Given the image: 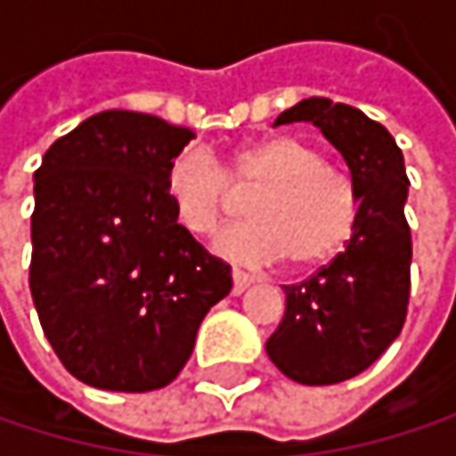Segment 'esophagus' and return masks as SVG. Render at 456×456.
Returning <instances> with one entry per match:
<instances>
[{
  "mask_svg": "<svg viewBox=\"0 0 456 456\" xmlns=\"http://www.w3.org/2000/svg\"><path fill=\"white\" fill-rule=\"evenodd\" d=\"M250 285H253V277L250 274H245L240 269L232 272V296H242Z\"/></svg>",
  "mask_w": 456,
  "mask_h": 456,
  "instance_id": "esophagus-1",
  "label": "esophagus"
}]
</instances>
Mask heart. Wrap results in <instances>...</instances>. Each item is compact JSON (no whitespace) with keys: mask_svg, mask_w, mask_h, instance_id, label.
<instances>
[{"mask_svg":"<svg viewBox=\"0 0 456 456\" xmlns=\"http://www.w3.org/2000/svg\"><path fill=\"white\" fill-rule=\"evenodd\" d=\"M237 190H258L248 203L250 222L216 237L214 250L237 264L312 266L338 253L351 237L359 200L354 184L332 171L314 144L293 134L253 142L234 152L229 176L203 147H187L166 171L176 219L195 234H211L232 208Z\"/></svg>","mask_w":456,"mask_h":456,"instance_id":"obj_1","label":"heart"}]
</instances>
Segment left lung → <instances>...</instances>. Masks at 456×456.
<instances>
[{
	"instance_id": "obj_1",
	"label": "left lung",
	"mask_w": 456,
	"mask_h": 456,
	"mask_svg": "<svg viewBox=\"0 0 456 456\" xmlns=\"http://www.w3.org/2000/svg\"><path fill=\"white\" fill-rule=\"evenodd\" d=\"M309 121L346 160L359 214L346 248L317 274L285 285V317L266 340L274 367L304 386L364 372L402 332L410 301V179L388 129L362 110L309 97L274 126Z\"/></svg>"
}]
</instances>
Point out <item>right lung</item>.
I'll use <instances>...</instances> for the list:
<instances>
[{
    "label": "right lung",
    "instance_id": "right-lung-1",
    "mask_svg": "<svg viewBox=\"0 0 456 456\" xmlns=\"http://www.w3.org/2000/svg\"><path fill=\"white\" fill-rule=\"evenodd\" d=\"M195 134L102 110L60 137L34 174L31 296L46 340L81 383L144 394L187 364L232 269L176 222L168 163Z\"/></svg>",
    "mask_w": 456,
    "mask_h": 456
}]
</instances>
